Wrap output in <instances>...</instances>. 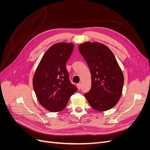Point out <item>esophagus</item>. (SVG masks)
Masks as SVG:
<instances>
[{
    "label": "esophagus",
    "instance_id": "esophagus-1",
    "mask_svg": "<svg viewBox=\"0 0 150 150\" xmlns=\"http://www.w3.org/2000/svg\"><path fill=\"white\" fill-rule=\"evenodd\" d=\"M77 86H78V89H81V83H78V84H77Z\"/></svg>",
    "mask_w": 150,
    "mask_h": 150
}]
</instances>
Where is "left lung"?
<instances>
[{
    "instance_id": "obj_1",
    "label": "left lung",
    "mask_w": 150,
    "mask_h": 150,
    "mask_svg": "<svg viewBox=\"0 0 150 150\" xmlns=\"http://www.w3.org/2000/svg\"><path fill=\"white\" fill-rule=\"evenodd\" d=\"M78 49L91 74V88L84 93L85 98L95 110H110L118 102L124 84L123 74L114 54L98 42H86Z\"/></svg>"
}]
</instances>
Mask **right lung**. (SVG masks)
<instances>
[{
  "mask_svg": "<svg viewBox=\"0 0 150 150\" xmlns=\"http://www.w3.org/2000/svg\"><path fill=\"white\" fill-rule=\"evenodd\" d=\"M72 43L52 45L44 54L33 78V88L39 103L51 112L66 108L70 97L78 91L72 84L66 62L73 51Z\"/></svg>",
  "mask_w": 150,
  "mask_h": 150,
  "instance_id": "add662e5",
  "label": "right lung"
}]
</instances>
